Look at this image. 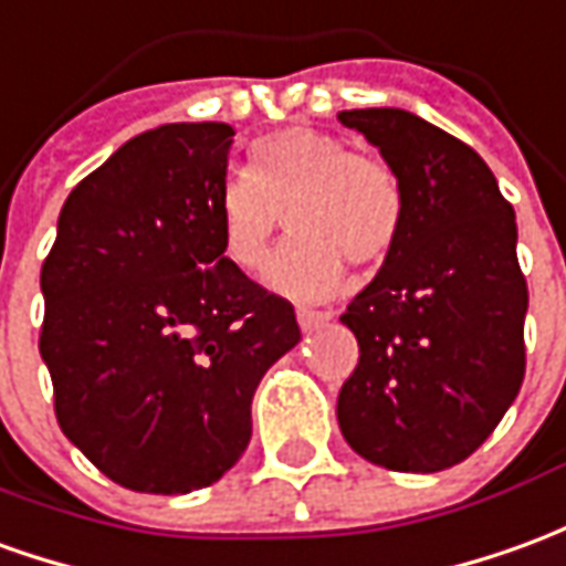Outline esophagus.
I'll return each mask as SVG.
<instances>
[{"label":"esophagus","instance_id":"34e87169","mask_svg":"<svg viewBox=\"0 0 566 566\" xmlns=\"http://www.w3.org/2000/svg\"><path fill=\"white\" fill-rule=\"evenodd\" d=\"M296 322L303 331H315L322 324L331 322V312H315V310H296Z\"/></svg>","mask_w":566,"mask_h":566}]
</instances>
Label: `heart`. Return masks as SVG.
Listing matches in <instances>:
<instances>
[{"label": "heart", "mask_w": 566, "mask_h": 566, "mask_svg": "<svg viewBox=\"0 0 566 566\" xmlns=\"http://www.w3.org/2000/svg\"><path fill=\"white\" fill-rule=\"evenodd\" d=\"M282 214L294 235L266 282L279 294L318 300L346 282V260L361 270L389 260L405 232V184L389 161L349 153L331 134L282 128L260 137L244 174L220 189V244L235 270L266 266Z\"/></svg>", "instance_id": "1"}]
</instances>
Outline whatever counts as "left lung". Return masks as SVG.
<instances>
[{"label":"left lung","instance_id":"obj_1","mask_svg":"<svg viewBox=\"0 0 566 566\" xmlns=\"http://www.w3.org/2000/svg\"><path fill=\"white\" fill-rule=\"evenodd\" d=\"M401 177L405 232L339 322L358 365L337 398L349 448L392 472L472 457L524 382L527 282L517 227L472 146L407 109H346Z\"/></svg>","mask_w":566,"mask_h":566}]
</instances>
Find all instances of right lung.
Listing matches in <instances>:
<instances>
[{"label":"right lung","instance_id":"1","mask_svg":"<svg viewBox=\"0 0 566 566\" xmlns=\"http://www.w3.org/2000/svg\"><path fill=\"white\" fill-rule=\"evenodd\" d=\"M232 134L177 122L118 146L63 201L42 263L39 352L57 422L137 493L227 475L251 441L260 379L300 343L294 306L220 244Z\"/></svg>","mask_w":566,"mask_h":566}]
</instances>
